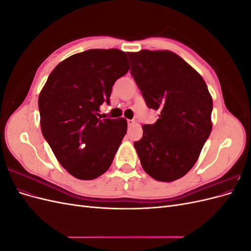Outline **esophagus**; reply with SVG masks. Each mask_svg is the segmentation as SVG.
<instances>
[{
	"instance_id": "1",
	"label": "esophagus",
	"mask_w": 251,
	"mask_h": 251,
	"mask_svg": "<svg viewBox=\"0 0 251 251\" xmlns=\"http://www.w3.org/2000/svg\"><path fill=\"white\" fill-rule=\"evenodd\" d=\"M126 123H127V126H132L135 124V121H134L133 119H127Z\"/></svg>"
}]
</instances>
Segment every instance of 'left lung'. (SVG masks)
I'll list each match as a JSON object with an SVG mask.
<instances>
[{"label":"left lung","instance_id":"left-lung-1","mask_svg":"<svg viewBox=\"0 0 251 251\" xmlns=\"http://www.w3.org/2000/svg\"><path fill=\"white\" fill-rule=\"evenodd\" d=\"M127 56L146 104L158 112L134 147L151 177L175 181L193 168L209 137L211 96L201 75L176 53L141 50Z\"/></svg>","mask_w":251,"mask_h":251}]
</instances>
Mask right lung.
Masks as SVG:
<instances>
[{
    "mask_svg": "<svg viewBox=\"0 0 251 251\" xmlns=\"http://www.w3.org/2000/svg\"><path fill=\"white\" fill-rule=\"evenodd\" d=\"M126 52L90 49L58 64L39 97L44 138L68 173L92 180L107 172L126 134L125 118L98 117L112 87L127 73Z\"/></svg>",
    "mask_w": 251,
    "mask_h": 251,
    "instance_id": "obj_1",
    "label": "right lung"
}]
</instances>
